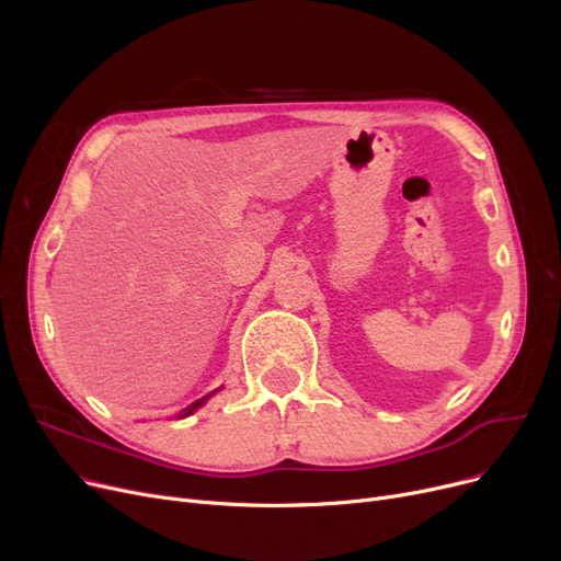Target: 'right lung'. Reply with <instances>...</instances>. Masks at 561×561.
I'll return each instance as SVG.
<instances>
[{
	"mask_svg": "<svg viewBox=\"0 0 561 561\" xmlns=\"http://www.w3.org/2000/svg\"><path fill=\"white\" fill-rule=\"evenodd\" d=\"M204 401H206V399H199V401H194V403H192V405H190V408H185V415H183V417H187V415H192V412H194V410H197V408H199V405H202V403H204Z\"/></svg>",
	"mask_w": 561,
	"mask_h": 561,
	"instance_id": "1",
	"label": "right lung"
}]
</instances>
